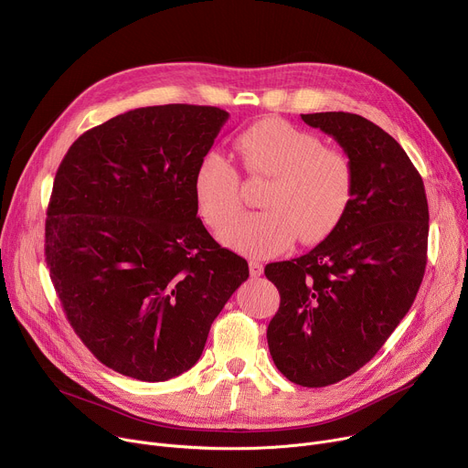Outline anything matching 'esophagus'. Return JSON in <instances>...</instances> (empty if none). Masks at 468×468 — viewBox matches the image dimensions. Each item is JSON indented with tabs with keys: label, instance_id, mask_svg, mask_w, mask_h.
Instances as JSON below:
<instances>
[{
	"label": "esophagus",
	"instance_id": "obj_1",
	"mask_svg": "<svg viewBox=\"0 0 468 468\" xmlns=\"http://www.w3.org/2000/svg\"><path fill=\"white\" fill-rule=\"evenodd\" d=\"M248 267H250V276H254V278L263 274V265L260 261H250L248 263Z\"/></svg>",
	"mask_w": 468,
	"mask_h": 468
}]
</instances>
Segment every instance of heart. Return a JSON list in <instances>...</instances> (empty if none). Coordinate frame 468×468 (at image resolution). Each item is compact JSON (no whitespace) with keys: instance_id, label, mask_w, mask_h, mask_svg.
I'll use <instances>...</instances> for the list:
<instances>
[{"instance_id":"b5f03b06","label":"heart","mask_w":468,"mask_h":468,"mask_svg":"<svg viewBox=\"0 0 468 468\" xmlns=\"http://www.w3.org/2000/svg\"><path fill=\"white\" fill-rule=\"evenodd\" d=\"M235 150L248 176L269 180L260 196L263 210L244 214L222 229L220 240L233 250L271 258L286 252L299 237L306 244L325 239L345 218L356 182L348 154L322 146L318 135L280 118L242 132ZM194 199L212 229L239 212V173L220 154L208 152L197 164Z\"/></svg>"}]
</instances>
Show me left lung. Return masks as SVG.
I'll return each mask as SVG.
<instances>
[{"instance_id":"1","label":"left lung","mask_w":468,"mask_h":468,"mask_svg":"<svg viewBox=\"0 0 468 468\" xmlns=\"http://www.w3.org/2000/svg\"><path fill=\"white\" fill-rule=\"evenodd\" d=\"M301 118L348 154L354 196L325 240L265 267L280 293L267 342L290 382L324 388L368 363L407 316L425 272L429 207L418 169L377 123L352 112Z\"/></svg>"}]
</instances>
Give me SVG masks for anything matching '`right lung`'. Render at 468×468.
Listing matches in <instances>:
<instances>
[{"label": "right lung", "mask_w": 468, "mask_h": 468, "mask_svg": "<svg viewBox=\"0 0 468 468\" xmlns=\"http://www.w3.org/2000/svg\"><path fill=\"white\" fill-rule=\"evenodd\" d=\"M229 114L158 105L82 133L61 160L45 256L64 313L103 365L143 382L192 368L248 263L197 218L194 175Z\"/></svg>", "instance_id": "obj_1"}]
</instances>
